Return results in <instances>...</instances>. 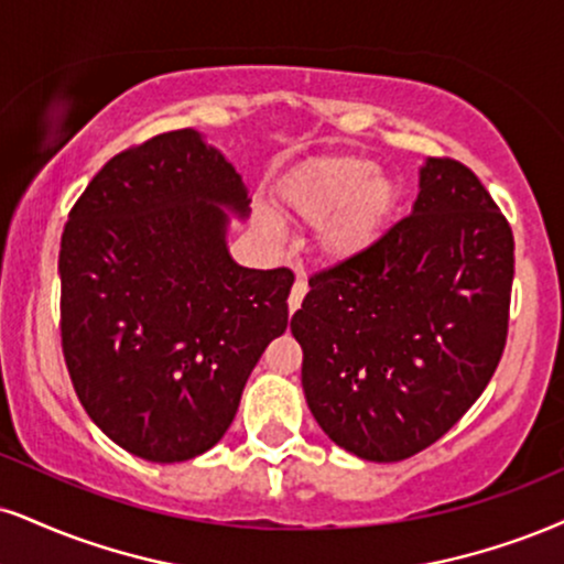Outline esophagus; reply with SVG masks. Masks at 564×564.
I'll return each instance as SVG.
<instances>
[{
    "instance_id": "obj_1",
    "label": "esophagus",
    "mask_w": 564,
    "mask_h": 564,
    "mask_svg": "<svg viewBox=\"0 0 564 564\" xmlns=\"http://www.w3.org/2000/svg\"><path fill=\"white\" fill-rule=\"evenodd\" d=\"M304 294H307V283H304L300 278V281L294 283V289H291V294H289V312H296L302 307Z\"/></svg>"
}]
</instances>
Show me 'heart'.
<instances>
[{
	"instance_id": "obj_1",
	"label": "heart",
	"mask_w": 564,
	"mask_h": 564,
	"mask_svg": "<svg viewBox=\"0 0 564 564\" xmlns=\"http://www.w3.org/2000/svg\"><path fill=\"white\" fill-rule=\"evenodd\" d=\"M281 205L304 226L317 228V252L349 262L376 247L399 207V183L359 154L304 162L281 183Z\"/></svg>"
}]
</instances>
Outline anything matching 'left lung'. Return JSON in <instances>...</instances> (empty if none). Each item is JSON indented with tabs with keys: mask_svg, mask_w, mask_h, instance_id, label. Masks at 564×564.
<instances>
[{
	"mask_svg": "<svg viewBox=\"0 0 564 564\" xmlns=\"http://www.w3.org/2000/svg\"><path fill=\"white\" fill-rule=\"evenodd\" d=\"M512 228L463 162L429 158L412 213L310 278L291 317L302 389L334 444L399 463L476 404L507 341Z\"/></svg>",
	"mask_w": 564,
	"mask_h": 564,
	"instance_id": "1",
	"label": "left lung"
}]
</instances>
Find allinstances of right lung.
Listing matches in <instances>:
<instances>
[{"mask_svg":"<svg viewBox=\"0 0 564 564\" xmlns=\"http://www.w3.org/2000/svg\"><path fill=\"white\" fill-rule=\"evenodd\" d=\"M247 194L220 149L183 128L115 154L67 215V372L88 417L149 463L213 449L289 325L294 273L241 268L228 252Z\"/></svg>","mask_w":564,"mask_h":564,"instance_id":"right-lung-1","label":"right lung"}]
</instances>
